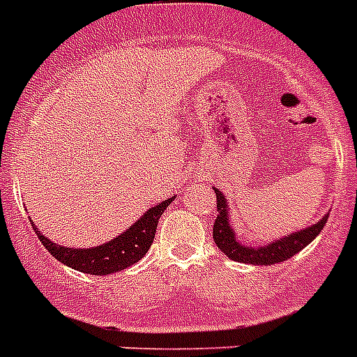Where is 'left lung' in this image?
I'll list each match as a JSON object with an SVG mask.
<instances>
[{
    "mask_svg": "<svg viewBox=\"0 0 357 357\" xmlns=\"http://www.w3.org/2000/svg\"><path fill=\"white\" fill-rule=\"evenodd\" d=\"M216 192V214L213 225V238L214 244L222 249V253H225L231 260L244 264H255V266H271V264L284 262V260L291 259L294 255H297L301 249H304L317 234L323 231L328 214L324 216L321 222L308 229H303L299 233L288 234L286 238L275 240L273 244L266 245V248H249V245H242L234 236L233 229L229 227L227 220V205H225L224 194L220 192L218 188H214Z\"/></svg>",
    "mask_w": 357,
    "mask_h": 357,
    "instance_id": "8db88e82",
    "label": "left lung"
}]
</instances>
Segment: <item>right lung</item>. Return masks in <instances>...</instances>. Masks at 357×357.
<instances>
[{"instance_id":"add662e5","label":"right lung","mask_w":357,"mask_h":357,"mask_svg":"<svg viewBox=\"0 0 357 357\" xmlns=\"http://www.w3.org/2000/svg\"><path fill=\"white\" fill-rule=\"evenodd\" d=\"M172 199L174 198L165 199L159 205L152 207L126 233H123L115 240L108 242V244L98 245V248L93 249H73L56 245L49 238H45L43 234H40L36 225H33V227L43 248L47 249L56 260H60L69 268L82 271V273L108 275L115 273V271H123V269L130 268L132 264L143 259L153 242L159 218H161V214L165 213V208L169 207Z\"/></svg>"}]
</instances>
